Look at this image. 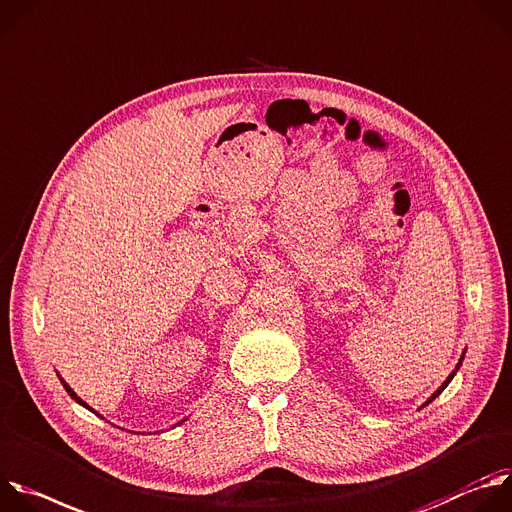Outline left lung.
Listing matches in <instances>:
<instances>
[{"label":"left lung","mask_w":512,"mask_h":512,"mask_svg":"<svg viewBox=\"0 0 512 512\" xmlns=\"http://www.w3.org/2000/svg\"><path fill=\"white\" fill-rule=\"evenodd\" d=\"M460 363H462V361H460ZM460 363H458V365H456V371H458V367H460ZM456 371H452V373H450V377H448V379H446V381H444V383H442V387H440V389H438V391H436V393H434V395H432V397H430V399H428V401H426V403H432V401H434V399H436V397H438V395H440V393H442V391H444V389H446V385H448V383H450V381H452V377H454V373H456ZM426 403H424V405H426Z\"/></svg>","instance_id":"obj_1"}]
</instances>
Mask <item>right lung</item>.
<instances>
[{"label":"right lung","instance_id":"obj_1","mask_svg":"<svg viewBox=\"0 0 512 512\" xmlns=\"http://www.w3.org/2000/svg\"><path fill=\"white\" fill-rule=\"evenodd\" d=\"M60 381H62V379H60ZM62 385H64V387H66V391H68V393H70V397H72V399H76V401H78V403H80V405H84V407H88V405H86V403H84V401H82V399H80V397H78V395H76V393H74V391H72V389H70V387H68V385H66V383H64V381H62ZM88 410H92V407H88ZM92 412H94V410H92Z\"/></svg>","mask_w":512,"mask_h":512}]
</instances>
